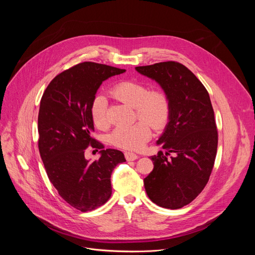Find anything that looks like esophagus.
Masks as SVG:
<instances>
[{
    "mask_svg": "<svg viewBox=\"0 0 255 255\" xmlns=\"http://www.w3.org/2000/svg\"><path fill=\"white\" fill-rule=\"evenodd\" d=\"M125 158L128 160V161H133L135 159L138 158V155L133 153V152H125Z\"/></svg>",
    "mask_w": 255,
    "mask_h": 255,
    "instance_id": "34e87169",
    "label": "esophagus"
}]
</instances>
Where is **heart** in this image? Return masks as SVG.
<instances>
[{
	"label": "heart",
	"instance_id": "b5f03b06",
	"mask_svg": "<svg viewBox=\"0 0 255 255\" xmlns=\"http://www.w3.org/2000/svg\"><path fill=\"white\" fill-rule=\"evenodd\" d=\"M111 94L120 102L135 108L141 121L130 126H118L111 135L117 147L129 150H140L151 137V126L162 128L169 117L170 105L166 94L160 90L147 91L142 84L123 81L116 84ZM107 101L103 95L96 96L91 104V118L96 127L105 129L108 126Z\"/></svg>",
	"mask_w": 255,
	"mask_h": 255
}]
</instances>
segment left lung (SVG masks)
<instances>
[{
	"label": "left lung",
	"mask_w": 255,
	"mask_h": 255,
	"mask_svg": "<svg viewBox=\"0 0 255 255\" xmlns=\"http://www.w3.org/2000/svg\"><path fill=\"white\" fill-rule=\"evenodd\" d=\"M166 94L170 113L156 144L165 150L151 156L153 170L144 178L149 199L159 207L179 209L206 187L218 146V132L209 93L193 72L179 62L137 66ZM170 152L175 156L167 155Z\"/></svg>",
	"instance_id": "left-lung-1"
}]
</instances>
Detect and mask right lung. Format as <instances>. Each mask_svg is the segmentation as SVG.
I'll use <instances>...</instances> for the list:
<instances>
[{"instance_id":"1","label":"right lung","mask_w":255,"mask_h":255,"mask_svg":"<svg viewBox=\"0 0 255 255\" xmlns=\"http://www.w3.org/2000/svg\"><path fill=\"white\" fill-rule=\"evenodd\" d=\"M125 69L82 62L62 71L46 88L38 114V148L46 173L59 196L82 212L104 205L112 195L111 174L125 162L123 152L104 149L95 131L91 104L102 83ZM91 144L100 149L98 161L84 157Z\"/></svg>"}]
</instances>
